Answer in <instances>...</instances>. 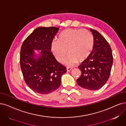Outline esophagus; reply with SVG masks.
Segmentation results:
<instances>
[{
    "label": "esophagus",
    "mask_w": 126,
    "mask_h": 126,
    "mask_svg": "<svg viewBox=\"0 0 126 126\" xmlns=\"http://www.w3.org/2000/svg\"><path fill=\"white\" fill-rule=\"evenodd\" d=\"M71 70H72V68H71V67H67V72L70 71Z\"/></svg>",
    "instance_id": "esophagus-1"
}]
</instances>
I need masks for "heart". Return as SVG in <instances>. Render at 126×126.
I'll return each instance as SVG.
<instances>
[{"label":"heart","mask_w":126,"mask_h":126,"mask_svg":"<svg viewBox=\"0 0 126 126\" xmlns=\"http://www.w3.org/2000/svg\"><path fill=\"white\" fill-rule=\"evenodd\" d=\"M94 46V39L89 32L82 29H68L59 35L58 41H53L51 50L57 61L62 63L67 54L68 65L82 62L91 53ZM67 51H66V50Z\"/></svg>","instance_id":"b5f03b06"}]
</instances>
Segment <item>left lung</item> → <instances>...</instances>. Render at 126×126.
<instances>
[{
	"instance_id": "obj_1",
	"label": "left lung",
	"mask_w": 126,
	"mask_h": 126,
	"mask_svg": "<svg viewBox=\"0 0 126 126\" xmlns=\"http://www.w3.org/2000/svg\"><path fill=\"white\" fill-rule=\"evenodd\" d=\"M94 37L93 51L79 66L81 75L77 80L81 87L96 90L103 87L110 75L113 63L111 47L98 32L90 28Z\"/></svg>"
}]
</instances>
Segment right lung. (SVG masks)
Masks as SVG:
<instances>
[{"label":"right lung","instance_id":"right-lung-1","mask_svg":"<svg viewBox=\"0 0 126 126\" xmlns=\"http://www.w3.org/2000/svg\"><path fill=\"white\" fill-rule=\"evenodd\" d=\"M59 28L40 27L25 39L20 52V66L25 83L33 92L47 94L61 84L67 69L51 52V44ZM34 50H41L37 56Z\"/></svg>","mask_w":126,"mask_h":126}]
</instances>
